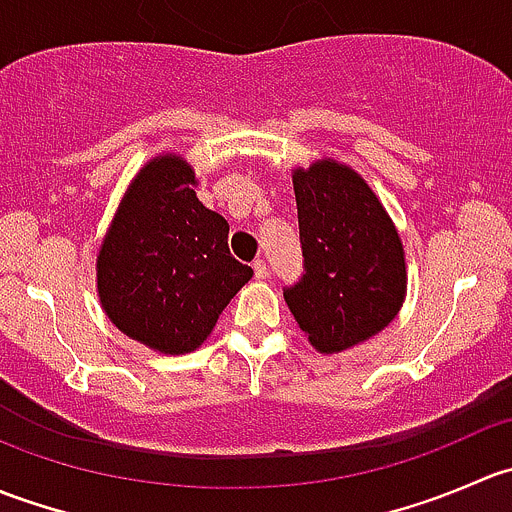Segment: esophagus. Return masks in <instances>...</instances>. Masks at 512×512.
Segmentation results:
<instances>
[{
    "mask_svg": "<svg viewBox=\"0 0 512 512\" xmlns=\"http://www.w3.org/2000/svg\"><path fill=\"white\" fill-rule=\"evenodd\" d=\"M252 270H255L257 280H267V275H270V267H267L265 260H255V262H252Z\"/></svg>",
    "mask_w": 512,
    "mask_h": 512,
    "instance_id": "1",
    "label": "esophagus"
}]
</instances>
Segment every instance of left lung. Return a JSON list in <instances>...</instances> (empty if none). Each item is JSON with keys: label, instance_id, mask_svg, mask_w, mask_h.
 Masks as SVG:
<instances>
[{"label": "left lung", "instance_id": "obj_1", "mask_svg": "<svg viewBox=\"0 0 512 512\" xmlns=\"http://www.w3.org/2000/svg\"><path fill=\"white\" fill-rule=\"evenodd\" d=\"M304 272L285 287L299 329L322 354L374 337L399 314L406 262L399 232L369 185L334 160L294 170Z\"/></svg>", "mask_w": 512, "mask_h": 512}]
</instances>
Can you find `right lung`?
Instances as JSON below:
<instances>
[{
	"label": "right lung",
	"mask_w": 512,
	"mask_h": 512,
	"mask_svg": "<svg viewBox=\"0 0 512 512\" xmlns=\"http://www.w3.org/2000/svg\"><path fill=\"white\" fill-rule=\"evenodd\" d=\"M193 185L185 160H151L98 252V297L108 319L163 354L198 349L252 277V267L230 255L227 220L200 203Z\"/></svg>",
	"instance_id": "obj_1"
}]
</instances>
